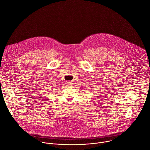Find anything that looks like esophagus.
<instances>
[{
	"instance_id": "1",
	"label": "esophagus",
	"mask_w": 150,
	"mask_h": 150,
	"mask_svg": "<svg viewBox=\"0 0 150 150\" xmlns=\"http://www.w3.org/2000/svg\"><path fill=\"white\" fill-rule=\"evenodd\" d=\"M67 85L68 86H70L71 85V82H67Z\"/></svg>"
}]
</instances>
